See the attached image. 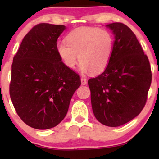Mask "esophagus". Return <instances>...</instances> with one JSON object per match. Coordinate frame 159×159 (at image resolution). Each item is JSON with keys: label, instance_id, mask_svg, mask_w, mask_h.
<instances>
[{"label": "esophagus", "instance_id": "obj_1", "mask_svg": "<svg viewBox=\"0 0 159 159\" xmlns=\"http://www.w3.org/2000/svg\"><path fill=\"white\" fill-rule=\"evenodd\" d=\"M81 84H82V85L87 84V78H84V77H81Z\"/></svg>", "mask_w": 159, "mask_h": 159}]
</instances>
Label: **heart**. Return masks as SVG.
I'll return each instance as SVG.
<instances>
[{"label":"heart","mask_w":159,"mask_h":159,"mask_svg":"<svg viewBox=\"0 0 159 159\" xmlns=\"http://www.w3.org/2000/svg\"><path fill=\"white\" fill-rule=\"evenodd\" d=\"M66 41L56 45L57 53L63 64L73 69L79 61L81 72L93 75L106 69L114 51L112 34L97 27H77L67 34Z\"/></svg>","instance_id":"b5f03b06"}]
</instances>
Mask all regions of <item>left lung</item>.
Masks as SVG:
<instances>
[{
  "label": "left lung",
  "mask_w": 159,
  "mask_h": 159,
  "mask_svg": "<svg viewBox=\"0 0 159 159\" xmlns=\"http://www.w3.org/2000/svg\"><path fill=\"white\" fill-rule=\"evenodd\" d=\"M115 35L105 70L88 80L91 104L98 122L110 127L128 123L141 112L152 81L151 67L135 34L123 23L107 25Z\"/></svg>",
  "instance_id": "obj_1"
}]
</instances>
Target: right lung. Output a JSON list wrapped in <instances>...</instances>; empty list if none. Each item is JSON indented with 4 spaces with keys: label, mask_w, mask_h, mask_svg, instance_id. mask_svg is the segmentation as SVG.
<instances>
[{
    "label": "right lung",
    "mask_w": 159,
    "mask_h": 159,
    "mask_svg": "<svg viewBox=\"0 0 159 159\" xmlns=\"http://www.w3.org/2000/svg\"><path fill=\"white\" fill-rule=\"evenodd\" d=\"M64 25L40 23L25 35L12 63L10 95L21 120L48 129L64 119L81 85L79 75L63 64L56 51Z\"/></svg>",
    "instance_id": "1"
}]
</instances>
